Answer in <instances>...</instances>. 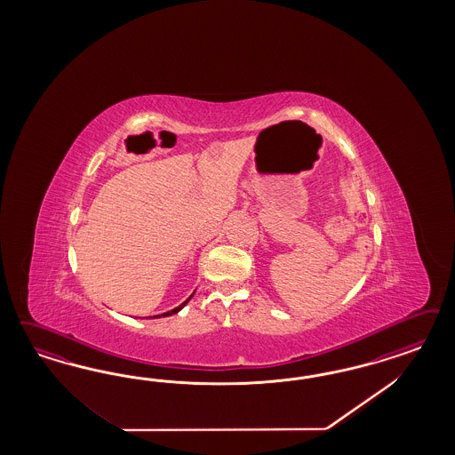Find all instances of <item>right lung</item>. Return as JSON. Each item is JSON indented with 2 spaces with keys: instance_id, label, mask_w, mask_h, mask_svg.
<instances>
[{
  "instance_id": "obj_1",
  "label": "right lung",
  "mask_w": 455,
  "mask_h": 455,
  "mask_svg": "<svg viewBox=\"0 0 455 455\" xmlns=\"http://www.w3.org/2000/svg\"><path fill=\"white\" fill-rule=\"evenodd\" d=\"M193 293H195V291H193ZM193 293L190 295V297H188V299H187V300H185V302L181 303V305H179V307H175L173 310H168V312L162 314V315H153V318L170 317V315H173V314H179L180 310H181V308H183L187 303L190 302V299H192Z\"/></svg>"
}]
</instances>
